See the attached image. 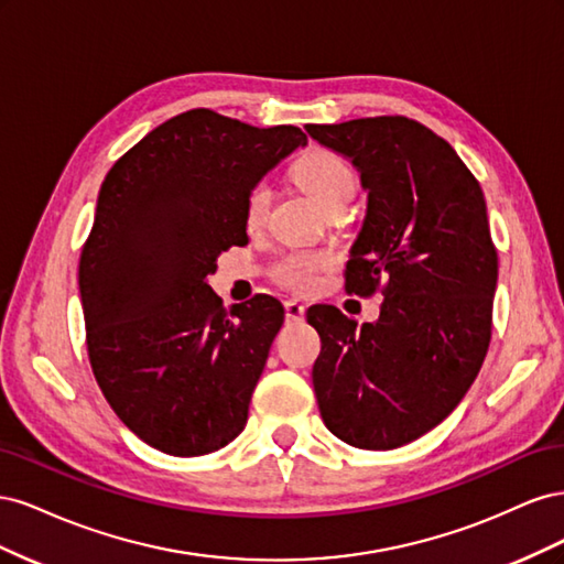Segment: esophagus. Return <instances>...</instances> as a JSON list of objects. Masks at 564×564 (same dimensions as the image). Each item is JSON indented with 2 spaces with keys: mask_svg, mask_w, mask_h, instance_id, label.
Wrapping results in <instances>:
<instances>
[{
  "mask_svg": "<svg viewBox=\"0 0 564 564\" xmlns=\"http://www.w3.org/2000/svg\"><path fill=\"white\" fill-rule=\"evenodd\" d=\"M284 315H286L289 322H303L305 308H303L301 303H296V301H286L284 303Z\"/></svg>",
  "mask_w": 564,
  "mask_h": 564,
  "instance_id": "esophagus-1",
  "label": "esophagus"
}]
</instances>
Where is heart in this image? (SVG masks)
Instances as JSON below:
<instances>
[{"label": "heart", "mask_w": 564, "mask_h": 564, "mask_svg": "<svg viewBox=\"0 0 564 564\" xmlns=\"http://www.w3.org/2000/svg\"><path fill=\"white\" fill-rule=\"evenodd\" d=\"M294 181L308 193L324 212H329L338 204H346L352 199L357 178L350 164L340 160L334 152L315 150L311 155L299 160L292 169ZM272 202V191L268 183H259L251 187V193L245 204V218L253 228L265 218ZM329 265V256L322 251H292L280 259V263L272 268V278L278 284L292 289L296 294L311 292L317 282V272Z\"/></svg>", "instance_id": "heart-1"}]
</instances>
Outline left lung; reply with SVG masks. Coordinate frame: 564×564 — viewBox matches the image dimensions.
<instances>
[{
  "mask_svg": "<svg viewBox=\"0 0 564 564\" xmlns=\"http://www.w3.org/2000/svg\"><path fill=\"white\" fill-rule=\"evenodd\" d=\"M311 139L360 174L367 212L346 265L348 294L383 284L360 329L311 308L313 367L327 429L360 449H395L445 421L480 371L499 261L480 183L437 133L406 117L308 124Z\"/></svg>",
  "mask_w": 564,
  "mask_h": 564,
  "instance_id": "left-lung-1",
  "label": "left lung"
}]
</instances>
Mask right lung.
Here are the masks:
<instances>
[{
	"mask_svg": "<svg viewBox=\"0 0 564 564\" xmlns=\"http://www.w3.org/2000/svg\"><path fill=\"white\" fill-rule=\"evenodd\" d=\"M305 143L299 127L197 108L152 129L100 185L79 259L87 348L145 445L202 456L245 431L284 308L253 296L226 311L207 278L220 251L247 242L251 187Z\"/></svg>",
	"mask_w": 564,
	"mask_h": 564,
	"instance_id": "add662e5",
	"label": "right lung"
}]
</instances>
